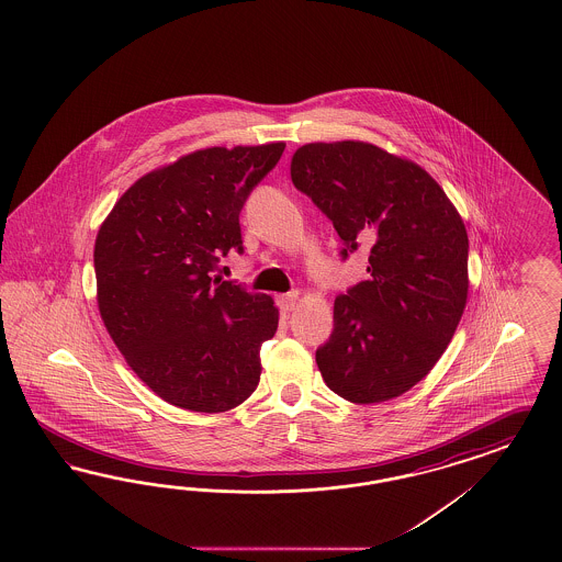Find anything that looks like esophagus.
I'll return each instance as SVG.
<instances>
[{"mask_svg":"<svg viewBox=\"0 0 562 562\" xmlns=\"http://www.w3.org/2000/svg\"><path fill=\"white\" fill-rule=\"evenodd\" d=\"M276 303H278V308H280L282 313H290V311H294V306H296V303H299V292L278 294Z\"/></svg>","mask_w":562,"mask_h":562,"instance_id":"esophagus-1","label":"esophagus"}]
</instances>
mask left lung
Returning a JSON list of instances; mask_svg holds the SVG:
<instances>
[{"mask_svg": "<svg viewBox=\"0 0 562 562\" xmlns=\"http://www.w3.org/2000/svg\"><path fill=\"white\" fill-rule=\"evenodd\" d=\"M299 191L340 235L341 259L369 247V280L334 303L315 360L327 387L379 404L423 381L468 301V233L441 186L416 162L367 142H315L290 162Z\"/></svg>", "mask_w": 562, "mask_h": 562, "instance_id": "obj_1", "label": "left lung"}]
</instances>
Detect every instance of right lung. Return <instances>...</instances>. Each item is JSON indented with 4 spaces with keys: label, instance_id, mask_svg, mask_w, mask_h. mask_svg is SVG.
<instances>
[{
    "label": "right lung",
    "instance_id": "right-lung-1",
    "mask_svg": "<svg viewBox=\"0 0 562 562\" xmlns=\"http://www.w3.org/2000/svg\"><path fill=\"white\" fill-rule=\"evenodd\" d=\"M284 148L181 156L137 179L102 222L94 243L102 322L134 373L172 406L226 412L256 392L278 308L214 270L228 251L243 254L238 214Z\"/></svg>",
    "mask_w": 562,
    "mask_h": 562
}]
</instances>
